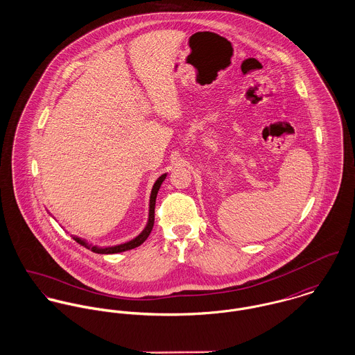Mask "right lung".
I'll use <instances>...</instances> for the list:
<instances>
[{
  "label": "right lung",
  "mask_w": 355,
  "mask_h": 355,
  "mask_svg": "<svg viewBox=\"0 0 355 355\" xmlns=\"http://www.w3.org/2000/svg\"><path fill=\"white\" fill-rule=\"evenodd\" d=\"M165 178H166V173L161 175V176L155 180V183H154V186H153L152 194H150V203H149V220H148V224H146L145 230H144L137 238H134L132 241H130V242H127V243L117 245V246H112V248H97V246H92V245H89L85 239L78 238V236H73V239H75L79 245H82V246H85L86 249H89V250H92V252H94V253L97 254L121 253V252H127V250H131V249H135V248L141 246V245L148 239V236H149L150 232H152L153 225H154V206H155V198H157V193H158V190H159L162 182L165 180Z\"/></svg>",
  "instance_id": "obj_1"
}]
</instances>
